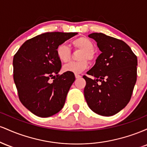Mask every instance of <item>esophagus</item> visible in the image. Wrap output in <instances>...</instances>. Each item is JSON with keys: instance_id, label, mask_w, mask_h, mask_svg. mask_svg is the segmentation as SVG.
I'll return each mask as SVG.
<instances>
[{"instance_id": "34e87169", "label": "esophagus", "mask_w": 147, "mask_h": 147, "mask_svg": "<svg viewBox=\"0 0 147 147\" xmlns=\"http://www.w3.org/2000/svg\"><path fill=\"white\" fill-rule=\"evenodd\" d=\"M75 77L76 78H79V77H81V75H79V74H75Z\"/></svg>"}]
</instances>
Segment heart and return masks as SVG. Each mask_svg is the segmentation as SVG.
I'll list each match as a JSON object with an SVG mask.
<instances>
[{
	"mask_svg": "<svg viewBox=\"0 0 147 147\" xmlns=\"http://www.w3.org/2000/svg\"><path fill=\"white\" fill-rule=\"evenodd\" d=\"M74 50H80L78 59L76 61H70L64 65L65 72L77 74L84 71L88 67V60L92 61L95 59L94 51V44L91 40L86 37H79L71 43ZM56 54L58 59L62 62H67L71 57V50L65 43H61L57 46Z\"/></svg>",
	"mask_w": 147,
	"mask_h": 147,
	"instance_id": "heart-1",
	"label": "heart"
}]
</instances>
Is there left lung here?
I'll return each instance as SVG.
<instances>
[{
  "instance_id": "1",
  "label": "left lung",
  "mask_w": 147,
  "mask_h": 147,
  "mask_svg": "<svg viewBox=\"0 0 147 147\" xmlns=\"http://www.w3.org/2000/svg\"><path fill=\"white\" fill-rule=\"evenodd\" d=\"M102 53L84 75V97L89 108L103 116L117 113L129 102L137 80V56L124 41L102 33L88 35ZM100 81L101 84L97 82Z\"/></svg>"
}]
</instances>
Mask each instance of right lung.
Listing matches in <instances>:
<instances>
[{"label": "right lung", "mask_w": 147, "mask_h": 147, "mask_svg": "<svg viewBox=\"0 0 147 147\" xmlns=\"http://www.w3.org/2000/svg\"><path fill=\"white\" fill-rule=\"evenodd\" d=\"M76 34L59 32L42 34L27 40L14 55L13 77L18 98L38 117L53 115L65 104L75 77L72 72L58 75L61 61L56 49Z\"/></svg>", "instance_id": "right-lung-1"}]
</instances>
